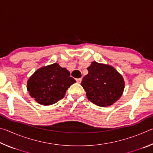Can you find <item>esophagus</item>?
<instances>
[{
  "mask_svg": "<svg viewBox=\"0 0 153 153\" xmlns=\"http://www.w3.org/2000/svg\"><path fill=\"white\" fill-rule=\"evenodd\" d=\"M76 82L77 83H81V82H82V77H80V78L76 79Z\"/></svg>",
  "mask_w": 153,
  "mask_h": 153,
  "instance_id": "esophagus-1",
  "label": "esophagus"
}]
</instances>
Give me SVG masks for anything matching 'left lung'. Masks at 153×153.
Masks as SVG:
<instances>
[{"mask_svg": "<svg viewBox=\"0 0 153 153\" xmlns=\"http://www.w3.org/2000/svg\"><path fill=\"white\" fill-rule=\"evenodd\" d=\"M88 74L81 85L88 99L100 107L113 105L121 97L124 89L123 77L110 65L92 62L87 68Z\"/></svg>", "mask_w": 153, "mask_h": 153, "instance_id": "8db88e82", "label": "left lung"}]
</instances>
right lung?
<instances>
[{
    "label": "right lung",
    "mask_w": 153,
    "mask_h": 153,
    "mask_svg": "<svg viewBox=\"0 0 153 153\" xmlns=\"http://www.w3.org/2000/svg\"><path fill=\"white\" fill-rule=\"evenodd\" d=\"M75 82L69 71L54 63L38 69L30 77L27 88L36 101L51 105L63 98L66 90Z\"/></svg>",
    "instance_id": "1"
}]
</instances>
